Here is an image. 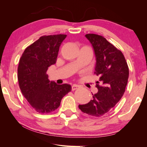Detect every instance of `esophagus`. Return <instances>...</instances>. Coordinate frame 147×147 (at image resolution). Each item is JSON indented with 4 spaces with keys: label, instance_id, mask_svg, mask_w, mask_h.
Returning <instances> with one entry per match:
<instances>
[{
    "label": "esophagus",
    "instance_id": "34e87169",
    "mask_svg": "<svg viewBox=\"0 0 147 147\" xmlns=\"http://www.w3.org/2000/svg\"><path fill=\"white\" fill-rule=\"evenodd\" d=\"M79 87H80V86L78 85H76V84H74V85H73L71 86V90H75L76 89H78Z\"/></svg>",
    "mask_w": 147,
    "mask_h": 147
}]
</instances>
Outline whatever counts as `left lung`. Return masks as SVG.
<instances>
[{"instance_id": "left-lung-1", "label": "left lung", "mask_w": 147, "mask_h": 147, "mask_svg": "<svg viewBox=\"0 0 147 147\" xmlns=\"http://www.w3.org/2000/svg\"><path fill=\"white\" fill-rule=\"evenodd\" d=\"M85 37L92 44L96 57L94 74L100 77L98 92L88 103L79 105L84 113L101 117L115 106L125 92L129 69L122 53L102 36L88 34Z\"/></svg>"}]
</instances>
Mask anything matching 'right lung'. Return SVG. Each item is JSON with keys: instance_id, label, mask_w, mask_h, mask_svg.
I'll return each mask as SVG.
<instances>
[{"instance_id": "obj_1", "label": "right lung", "mask_w": 147, "mask_h": 147, "mask_svg": "<svg viewBox=\"0 0 147 147\" xmlns=\"http://www.w3.org/2000/svg\"><path fill=\"white\" fill-rule=\"evenodd\" d=\"M66 34L43 36L27 47L21 56L18 78L21 92L39 113L54 111L71 90L69 84L57 85L48 79V68L57 62L59 47Z\"/></svg>"}]
</instances>
